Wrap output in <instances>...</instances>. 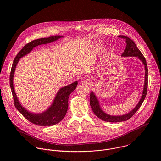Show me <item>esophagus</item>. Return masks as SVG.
Returning a JSON list of instances; mask_svg holds the SVG:
<instances>
[{"mask_svg": "<svg viewBox=\"0 0 161 161\" xmlns=\"http://www.w3.org/2000/svg\"><path fill=\"white\" fill-rule=\"evenodd\" d=\"M81 82L83 84H86V85H90L92 83L91 79L88 77H84L81 80Z\"/></svg>", "mask_w": 161, "mask_h": 161, "instance_id": "esophagus-1", "label": "esophagus"}]
</instances>
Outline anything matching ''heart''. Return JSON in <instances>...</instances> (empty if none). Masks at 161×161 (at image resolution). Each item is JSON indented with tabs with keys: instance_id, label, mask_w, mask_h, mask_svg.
Wrapping results in <instances>:
<instances>
[{
	"instance_id": "obj_1",
	"label": "heart",
	"mask_w": 161,
	"mask_h": 161,
	"mask_svg": "<svg viewBox=\"0 0 161 161\" xmlns=\"http://www.w3.org/2000/svg\"><path fill=\"white\" fill-rule=\"evenodd\" d=\"M103 50V47H98L97 48V52H101V51H102Z\"/></svg>"
}]
</instances>
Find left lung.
I'll return each instance as SVG.
<instances>
[{"label": "left lung", "instance_id": "1", "mask_svg": "<svg viewBox=\"0 0 161 161\" xmlns=\"http://www.w3.org/2000/svg\"><path fill=\"white\" fill-rule=\"evenodd\" d=\"M119 37L124 38L127 44L126 48L121 56L123 57H137L143 64V65L145 67V81H144V85H143L144 86L143 89L142 97L138 103L137 104V105L129 113L125 114H122V115H119V116L111 115V114H109L106 113L105 111H104L102 108L101 107L99 101L97 96H96L94 92L92 91L91 93L90 94V104L92 109L96 115L99 119L108 122H120L123 121H126L129 119H130L134 115V113L138 110V109L142 106L143 101L145 100V98L147 95V86H148V67H147V64L144 56L143 55L142 52L140 51V50L137 48L136 44L134 42V41L132 39H130V38H129L125 36H120Z\"/></svg>", "mask_w": 161, "mask_h": 161}]
</instances>
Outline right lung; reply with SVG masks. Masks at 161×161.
Instances as JSON below:
<instances>
[{
	"instance_id": "right-lung-1",
	"label": "right lung",
	"mask_w": 161,
	"mask_h": 161,
	"mask_svg": "<svg viewBox=\"0 0 161 161\" xmlns=\"http://www.w3.org/2000/svg\"><path fill=\"white\" fill-rule=\"evenodd\" d=\"M63 37L62 36H53L49 37L41 38L33 40L27 44L16 56L11 71L9 81L10 87L13 96L14 106L17 110L27 120L31 123L39 126H52L60 122L65 116L68 109V99L70 94L76 88L78 81L63 86L59 89L50 107L41 113H32L23 106L15 92L13 79L16 65L21 58L29 53L34 48L39 45L45 44L54 42Z\"/></svg>"
}]
</instances>
